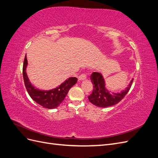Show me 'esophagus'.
<instances>
[{
  "label": "esophagus",
  "mask_w": 158,
  "mask_h": 158,
  "mask_svg": "<svg viewBox=\"0 0 158 158\" xmlns=\"http://www.w3.org/2000/svg\"><path fill=\"white\" fill-rule=\"evenodd\" d=\"M86 78H87L86 75H85V74H82L78 76V81H82V80H85V79H86Z\"/></svg>",
  "instance_id": "1"
}]
</instances>
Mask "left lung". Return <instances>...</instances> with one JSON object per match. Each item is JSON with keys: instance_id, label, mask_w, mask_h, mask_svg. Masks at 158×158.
Returning a JSON list of instances; mask_svg holds the SVG:
<instances>
[{"instance_id": "8db88e82", "label": "left lung", "mask_w": 158, "mask_h": 158, "mask_svg": "<svg viewBox=\"0 0 158 158\" xmlns=\"http://www.w3.org/2000/svg\"><path fill=\"white\" fill-rule=\"evenodd\" d=\"M91 81L93 84V92L88 96L89 101L95 106L107 107L114 106L120 102L130 89L133 78L128 84L127 87L121 92H113L106 87V81L103 76L100 73L94 72L91 75Z\"/></svg>"}]
</instances>
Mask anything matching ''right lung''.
<instances>
[{
    "label": "right lung",
    "mask_w": 158,
    "mask_h": 158,
    "mask_svg": "<svg viewBox=\"0 0 158 158\" xmlns=\"http://www.w3.org/2000/svg\"><path fill=\"white\" fill-rule=\"evenodd\" d=\"M27 56H25L23 65V77L26 88L31 98L37 103L47 109H55L64 101L69 89L77 82L76 77H70L60 84L56 88L44 90L37 88L32 85L27 75Z\"/></svg>",
    "instance_id": "obj_1"
}]
</instances>
